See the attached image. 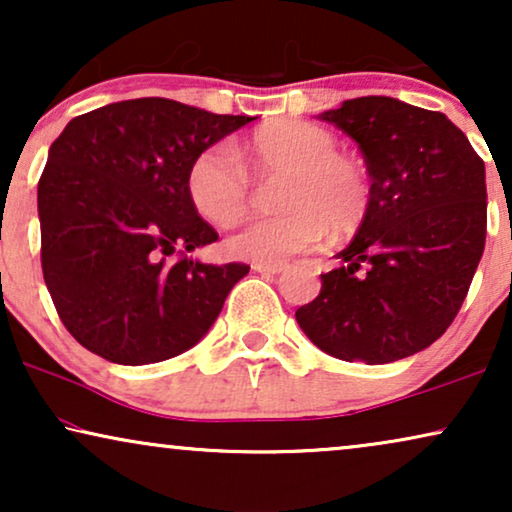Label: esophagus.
<instances>
[{"label": "esophagus", "mask_w": 512, "mask_h": 512, "mask_svg": "<svg viewBox=\"0 0 512 512\" xmlns=\"http://www.w3.org/2000/svg\"><path fill=\"white\" fill-rule=\"evenodd\" d=\"M286 268V263L277 261V263H254L251 265V270L254 272H261V275H277V272H282Z\"/></svg>", "instance_id": "34e87169"}]
</instances>
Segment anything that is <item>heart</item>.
Returning a JSON list of instances; mask_svg holds the SVG:
<instances>
[{"label":"heart","instance_id":"1","mask_svg":"<svg viewBox=\"0 0 512 512\" xmlns=\"http://www.w3.org/2000/svg\"><path fill=\"white\" fill-rule=\"evenodd\" d=\"M240 156L258 179H279L277 214L263 216L226 240L228 254L277 263L326 237L342 240L366 221L373 184L366 165L338 151V139L319 125L270 121L244 139ZM186 191L195 212L214 226H230L249 209V177L228 146H212L193 160Z\"/></svg>","mask_w":512,"mask_h":512}]
</instances>
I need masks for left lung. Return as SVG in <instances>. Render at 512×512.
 I'll return each mask as SVG.
<instances>
[{
    "mask_svg": "<svg viewBox=\"0 0 512 512\" xmlns=\"http://www.w3.org/2000/svg\"><path fill=\"white\" fill-rule=\"evenodd\" d=\"M319 118L359 144L373 202L296 319L335 359H405L447 331L473 282L487 235L485 163L445 114L394 97H356Z\"/></svg>",
    "mask_w": 512,
    "mask_h": 512,
    "instance_id": "left-lung-1",
    "label": "left lung"
}]
</instances>
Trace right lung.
Masks as SVG:
<instances>
[{
	"label": "right lung",
	"mask_w": 512,
	"mask_h": 512,
	"mask_svg": "<svg viewBox=\"0 0 512 512\" xmlns=\"http://www.w3.org/2000/svg\"><path fill=\"white\" fill-rule=\"evenodd\" d=\"M251 121L139 97L67 123L48 151L37 202L44 282L79 345L144 366L205 338L249 265L188 256L219 235L195 212L186 174Z\"/></svg>",
	"instance_id": "obj_1"
}]
</instances>
